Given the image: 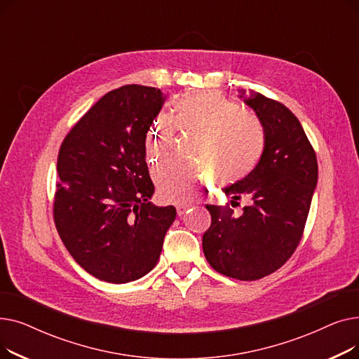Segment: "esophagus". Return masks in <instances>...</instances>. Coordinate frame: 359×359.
I'll return each instance as SVG.
<instances>
[{
    "label": "esophagus",
    "instance_id": "1",
    "mask_svg": "<svg viewBox=\"0 0 359 359\" xmlns=\"http://www.w3.org/2000/svg\"><path fill=\"white\" fill-rule=\"evenodd\" d=\"M175 205H176V210H177L179 215H183L187 210L194 206V203L191 201H177Z\"/></svg>",
    "mask_w": 359,
    "mask_h": 359
}]
</instances>
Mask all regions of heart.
I'll return each mask as SVG.
<instances>
[{
	"label": "heart",
	"mask_w": 359,
	"mask_h": 359,
	"mask_svg": "<svg viewBox=\"0 0 359 359\" xmlns=\"http://www.w3.org/2000/svg\"><path fill=\"white\" fill-rule=\"evenodd\" d=\"M176 119L184 129L201 135L194 157L201 163L176 158L154 168L158 194L172 199L192 192L214 173L224 182L238 180L256 165L265 145V129L252 111L237 110V104L214 91L186 94L176 104ZM175 122L165 113L156 116L147 132L151 163L164 157L175 137Z\"/></svg>",
	"instance_id": "1"
}]
</instances>
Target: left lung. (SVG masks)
<instances>
[{"label":"left lung","instance_id":"1","mask_svg":"<svg viewBox=\"0 0 359 359\" xmlns=\"http://www.w3.org/2000/svg\"><path fill=\"white\" fill-rule=\"evenodd\" d=\"M265 129L257 165L225 189L233 202L250 198L240 217L230 206L206 205L212 222L202 237L206 260L219 273L256 280L279 269L303 236L318 168L314 149L294 113L260 93L240 90Z\"/></svg>","mask_w":359,"mask_h":359}]
</instances>
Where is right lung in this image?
Masks as SVG:
<instances>
[{"mask_svg": "<svg viewBox=\"0 0 359 359\" xmlns=\"http://www.w3.org/2000/svg\"><path fill=\"white\" fill-rule=\"evenodd\" d=\"M164 102L156 87L109 91L61 145L56 229L74 260L100 280L125 284L147 275L176 219L175 206L149 202L154 184L145 161L147 132Z\"/></svg>", "mask_w": 359, "mask_h": 359, "instance_id": "1", "label": "right lung"}]
</instances>
